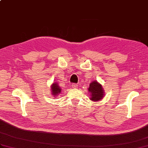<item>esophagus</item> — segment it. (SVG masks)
<instances>
[{
  "label": "esophagus",
  "instance_id": "34e87169",
  "mask_svg": "<svg viewBox=\"0 0 148 148\" xmlns=\"http://www.w3.org/2000/svg\"><path fill=\"white\" fill-rule=\"evenodd\" d=\"M78 85L76 84H72V87H73V88H77L78 87Z\"/></svg>",
  "mask_w": 148,
  "mask_h": 148
}]
</instances>
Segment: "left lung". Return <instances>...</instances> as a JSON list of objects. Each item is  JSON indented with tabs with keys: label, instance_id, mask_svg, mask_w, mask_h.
<instances>
[{
	"label": "left lung",
	"instance_id": "obj_1",
	"mask_svg": "<svg viewBox=\"0 0 148 148\" xmlns=\"http://www.w3.org/2000/svg\"><path fill=\"white\" fill-rule=\"evenodd\" d=\"M90 92V99L93 102H98L101 100L105 95V92L102 85L97 80L92 81L89 85L88 88Z\"/></svg>",
	"mask_w": 148,
	"mask_h": 148
}]
</instances>
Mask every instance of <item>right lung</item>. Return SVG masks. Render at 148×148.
<instances>
[{"label":"right lung","mask_w":148,"mask_h":148,"mask_svg":"<svg viewBox=\"0 0 148 148\" xmlns=\"http://www.w3.org/2000/svg\"><path fill=\"white\" fill-rule=\"evenodd\" d=\"M51 94L55 97H56V96L58 95L61 93V92H62V89H61L60 86L56 82L53 83L51 84Z\"/></svg>","instance_id":"1"}]
</instances>
